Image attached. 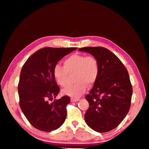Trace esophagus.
Returning <instances> with one entry per match:
<instances>
[{"mask_svg":"<svg viewBox=\"0 0 149 149\" xmlns=\"http://www.w3.org/2000/svg\"><path fill=\"white\" fill-rule=\"evenodd\" d=\"M79 100H80L79 98H73V97L71 98V102H76V101H78Z\"/></svg>","mask_w":149,"mask_h":149,"instance_id":"obj_1","label":"esophagus"}]
</instances>
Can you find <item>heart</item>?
<instances>
[{
  "label": "heart",
  "instance_id": "obj_1",
  "mask_svg": "<svg viewBox=\"0 0 149 149\" xmlns=\"http://www.w3.org/2000/svg\"><path fill=\"white\" fill-rule=\"evenodd\" d=\"M63 66L56 65L53 69V76L61 86L68 84L69 74L75 73L73 84L63 89L66 95L76 97L83 93L88 87L95 83L100 73V66L97 58L93 55L74 54L64 60Z\"/></svg>",
  "mask_w": 149,
  "mask_h": 149
}]
</instances>
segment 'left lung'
<instances>
[{
    "label": "left lung",
    "instance_id": "1",
    "mask_svg": "<svg viewBox=\"0 0 149 149\" xmlns=\"http://www.w3.org/2000/svg\"><path fill=\"white\" fill-rule=\"evenodd\" d=\"M98 61L100 73L94 86L86 96L89 108L86 123L98 132L115 129L125 118L131 105L132 86L124 64L109 49L100 47L79 48Z\"/></svg>",
    "mask_w": 149,
    "mask_h": 149
}]
</instances>
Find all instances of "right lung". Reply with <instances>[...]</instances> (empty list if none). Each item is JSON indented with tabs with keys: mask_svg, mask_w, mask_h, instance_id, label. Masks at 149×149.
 <instances>
[{
	"mask_svg": "<svg viewBox=\"0 0 149 149\" xmlns=\"http://www.w3.org/2000/svg\"><path fill=\"white\" fill-rule=\"evenodd\" d=\"M77 48L45 47L32 54L22 67L18 93L19 105L31 125L44 132L59 128L66 118L70 97L53 98L60 89L53 76L58 62Z\"/></svg>",
	"mask_w": 149,
	"mask_h": 149,
	"instance_id": "1",
	"label": "right lung"
}]
</instances>
